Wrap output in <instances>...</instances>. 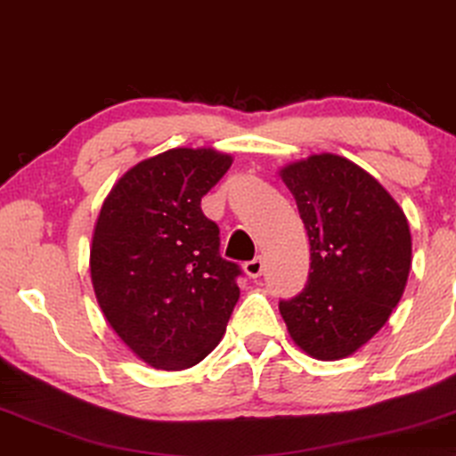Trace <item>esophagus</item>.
I'll return each mask as SVG.
<instances>
[{
    "label": "esophagus",
    "mask_w": 456,
    "mask_h": 456,
    "mask_svg": "<svg viewBox=\"0 0 456 456\" xmlns=\"http://www.w3.org/2000/svg\"><path fill=\"white\" fill-rule=\"evenodd\" d=\"M263 269H265V265H263V258H254V260H248V263L244 265V273L250 279H256V277H260L263 275Z\"/></svg>",
    "instance_id": "obj_1"
}]
</instances>
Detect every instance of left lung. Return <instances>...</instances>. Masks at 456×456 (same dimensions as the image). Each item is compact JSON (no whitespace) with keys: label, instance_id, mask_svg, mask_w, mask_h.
<instances>
[{"label":"left lung","instance_id":"obj_1","mask_svg":"<svg viewBox=\"0 0 456 456\" xmlns=\"http://www.w3.org/2000/svg\"><path fill=\"white\" fill-rule=\"evenodd\" d=\"M311 241V273L279 302L289 338L317 361L365 346L403 298L412 263L409 221L390 191L348 158L313 154L279 168Z\"/></svg>","mask_w":456,"mask_h":456}]
</instances>
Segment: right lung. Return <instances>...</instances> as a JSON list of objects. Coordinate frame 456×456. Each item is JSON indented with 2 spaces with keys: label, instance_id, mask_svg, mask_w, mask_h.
I'll return each mask as SVG.
<instances>
[{
  "label": "right lung",
  "instance_id": "add662e5",
  "mask_svg": "<svg viewBox=\"0 0 456 456\" xmlns=\"http://www.w3.org/2000/svg\"><path fill=\"white\" fill-rule=\"evenodd\" d=\"M212 148H173L129 168L94 227L89 273L114 333L154 369L198 365L221 342L240 266L218 254L200 202L232 167Z\"/></svg>",
  "mask_w": 456,
  "mask_h": 456
}]
</instances>
